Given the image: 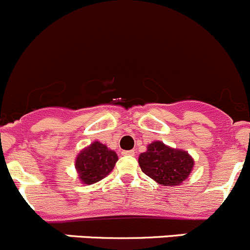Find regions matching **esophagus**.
Returning <instances> with one entry per match:
<instances>
[{
    "label": "esophagus",
    "mask_w": 250,
    "mask_h": 250,
    "mask_svg": "<svg viewBox=\"0 0 250 250\" xmlns=\"http://www.w3.org/2000/svg\"><path fill=\"white\" fill-rule=\"evenodd\" d=\"M123 155H129V157H133L134 155V150H123Z\"/></svg>",
    "instance_id": "esophagus-1"
}]
</instances>
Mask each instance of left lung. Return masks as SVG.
Instances as JSON below:
<instances>
[{
  "label": "left lung",
  "instance_id": "8db88e82",
  "mask_svg": "<svg viewBox=\"0 0 250 250\" xmlns=\"http://www.w3.org/2000/svg\"><path fill=\"white\" fill-rule=\"evenodd\" d=\"M142 171L163 186L183 183L193 167L192 158L186 151L172 149L162 142H153L139 155Z\"/></svg>",
  "mask_w": 250,
  "mask_h": 250
}]
</instances>
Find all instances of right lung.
Masks as SVG:
<instances>
[{
    "label": "right lung",
    "instance_id": "right-lung-1",
    "mask_svg": "<svg viewBox=\"0 0 250 250\" xmlns=\"http://www.w3.org/2000/svg\"><path fill=\"white\" fill-rule=\"evenodd\" d=\"M117 160V154L113 150H109L100 142H95L79 154L75 167L80 174L81 181L88 185L97 183L108 175Z\"/></svg>",
    "mask_w": 250,
    "mask_h": 250
}]
</instances>
